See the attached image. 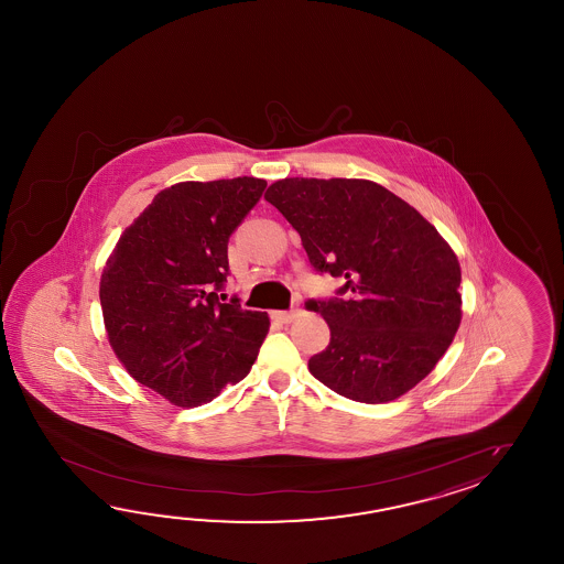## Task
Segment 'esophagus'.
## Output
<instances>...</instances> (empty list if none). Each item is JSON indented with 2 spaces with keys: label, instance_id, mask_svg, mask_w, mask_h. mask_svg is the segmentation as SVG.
I'll use <instances>...</instances> for the list:
<instances>
[{
  "label": "esophagus",
  "instance_id": "34e87169",
  "mask_svg": "<svg viewBox=\"0 0 564 564\" xmlns=\"http://www.w3.org/2000/svg\"><path fill=\"white\" fill-rule=\"evenodd\" d=\"M300 316L299 308H294V311H280L274 312V318H276L278 323L290 324L292 321H296Z\"/></svg>",
  "mask_w": 564,
  "mask_h": 564
}]
</instances>
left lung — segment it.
Masks as SVG:
<instances>
[{
    "label": "left lung",
    "mask_w": 564,
    "mask_h": 564,
    "mask_svg": "<svg viewBox=\"0 0 564 564\" xmlns=\"http://www.w3.org/2000/svg\"><path fill=\"white\" fill-rule=\"evenodd\" d=\"M265 202L300 234L312 268L345 278L328 300H308L330 343L308 360L338 395L387 403L425 379L462 321L456 253L415 207L367 180L272 183Z\"/></svg>",
    "instance_id": "obj_1"
}]
</instances>
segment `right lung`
<instances>
[{
    "instance_id": "obj_1",
    "label": "right lung",
    "mask_w": 564,
    "mask_h": 564,
    "mask_svg": "<svg viewBox=\"0 0 564 564\" xmlns=\"http://www.w3.org/2000/svg\"><path fill=\"white\" fill-rule=\"evenodd\" d=\"M264 180L185 181L156 193L122 231L100 278L108 343L134 381L197 408L240 383L270 318L226 299L229 236Z\"/></svg>"
}]
</instances>
